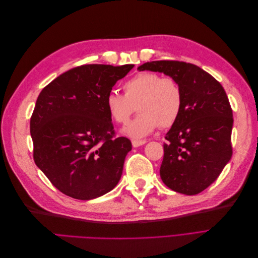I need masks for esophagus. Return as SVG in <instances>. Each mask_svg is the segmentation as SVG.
Returning a JSON list of instances; mask_svg holds the SVG:
<instances>
[{
	"instance_id": "1",
	"label": "esophagus",
	"mask_w": 258,
	"mask_h": 258,
	"mask_svg": "<svg viewBox=\"0 0 258 258\" xmlns=\"http://www.w3.org/2000/svg\"><path fill=\"white\" fill-rule=\"evenodd\" d=\"M145 143H146L145 140H134V141H132V146L139 147V146L144 145Z\"/></svg>"
}]
</instances>
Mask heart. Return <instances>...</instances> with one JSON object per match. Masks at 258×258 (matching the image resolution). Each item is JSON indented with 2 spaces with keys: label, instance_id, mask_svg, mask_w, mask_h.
<instances>
[{
  "label": "heart",
  "instance_id": "b5f03b06",
  "mask_svg": "<svg viewBox=\"0 0 258 258\" xmlns=\"http://www.w3.org/2000/svg\"><path fill=\"white\" fill-rule=\"evenodd\" d=\"M124 95L110 91L105 106L111 118L127 123L138 107L140 113L122 132L141 139L160 126L169 128L175 123L182 111L183 92L173 77H162L155 72H140L122 86Z\"/></svg>",
  "mask_w": 258,
  "mask_h": 258
}]
</instances>
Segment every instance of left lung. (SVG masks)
I'll return each mask as SVG.
<instances>
[{"instance_id": "obj_1", "label": "left lung", "mask_w": 258, "mask_h": 258, "mask_svg": "<svg viewBox=\"0 0 258 258\" xmlns=\"http://www.w3.org/2000/svg\"><path fill=\"white\" fill-rule=\"evenodd\" d=\"M138 70L163 73L181 86L182 111L166 135L160 177L170 189L197 195L231 158L233 118L227 95L212 75L183 61L146 62Z\"/></svg>"}]
</instances>
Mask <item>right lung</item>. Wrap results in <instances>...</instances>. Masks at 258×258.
I'll return each mask as SVG.
<instances>
[{
	"label": "right lung",
	"instance_id": "right-lung-1",
	"mask_svg": "<svg viewBox=\"0 0 258 258\" xmlns=\"http://www.w3.org/2000/svg\"><path fill=\"white\" fill-rule=\"evenodd\" d=\"M134 64H85L41 91L30 120L36 166L69 197L90 200L119 182L130 140L115 138L105 99Z\"/></svg>",
	"mask_w": 258,
	"mask_h": 258
}]
</instances>
